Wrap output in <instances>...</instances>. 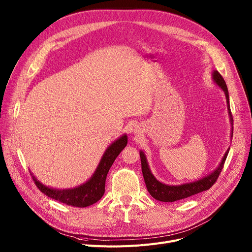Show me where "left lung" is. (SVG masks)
Listing matches in <instances>:
<instances>
[{
  "label": "left lung",
  "instance_id": "1",
  "mask_svg": "<svg viewBox=\"0 0 252 252\" xmlns=\"http://www.w3.org/2000/svg\"><path fill=\"white\" fill-rule=\"evenodd\" d=\"M213 80L225 93L227 105H228V113L230 116V122H231V125L233 126V118H232L231 109H230L229 93H228L227 84H226L224 78L221 77V75L218 71H214ZM232 136H233V127H232L231 137ZM229 150L230 149L227 150L225 156L223 157V158H221V160L220 162V165L213 173L203 177V178L200 180L181 184V185H167V184H164V183L159 182L158 180H157L156 177L152 174L149 164H147V159L145 158V155L143 154L142 151H140L139 154H140V159H141V170H142V175H143L147 191H149L150 194L157 200L164 201V202H173L176 200H180V199L187 198V197L192 196L194 194H197V193H199V192L209 190L218 180V177H219L220 173L221 172V169H223V167H224L225 160L229 154Z\"/></svg>",
  "mask_w": 252,
  "mask_h": 252
}]
</instances>
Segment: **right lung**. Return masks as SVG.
<instances>
[{
    "label": "right lung",
    "instance_id": "1",
    "mask_svg": "<svg viewBox=\"0 0 252 252\" xmlns=\"http://www.w3.org/2000/svg\"><path fill=\"white\" fill-rule=\"evenodd\" d=\"M127 135L124 134L120 138L115 140L101 157L99 164L92 176V178L84 184L71 188V189H54L41 184L35 176L32 175V179L37 188L47 196L65 203L67 205L76 206V208H85L98 201L105 193V185L107 175L112 167L116 158L120 155L127 145Z\"/></svg>",
    "mask_w": 252,
    "mask_h": 252
}]
</instances>
